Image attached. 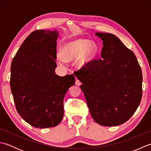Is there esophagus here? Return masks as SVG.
<instances>
[{
	"mask_svg": "<svg viewBox=\"0 0 151 151\" xmlns=\"http://www.w3.org/2000/svg\"><path fill=\"white\" fill-rule=\"evenodd\" d=\"M75 84L76 85V86H81V81H79L78 79H77V78H76V82H75Z\"/></svg>",
	"mask_w": 151,
	"mask_h": 151,
	"instance_id": "esophagus-1",
	"label": "esophagus"
}]
</instances>
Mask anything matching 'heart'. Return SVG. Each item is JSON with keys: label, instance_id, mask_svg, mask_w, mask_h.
<instances>
[{"label": "heart", "instance_id": "heart-1", "mask_svg": "<svg viewBox=\"0 0 151 151\" xmlns=\"http://www.w3.org/2000/svg\"><path fill=\"white\" fill-rule=\"evenodd\" d=\"M62 53L56 54L58 61L62 64L66 60L73 61L78 58L81 67L88 65L94 60L98 52V46L94 41L85 39H75L67 41L62 46Z\"/></svg>", "mask_w": 151, "mask_h": 151}]
</instances>
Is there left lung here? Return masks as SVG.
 <instances>
[{
  "instance_id": "left-lung-1",
  "label": "left lung",
  "mask_w": 151,
  "mask_h": 151,
  "mask_svg": "<svg viewBox=\"0 0 151 151\" xmlns=\"http://www.w3.org/2000/svg\"><path fill=\"white\" fill-rule=\"evenodd\" d=\"M102 40V58L75 73L82 84L93 120L105 127L123 124L132 116L142 97V73L135 54L110 33L95 34Z\"/></svg>"
}]
</instances>
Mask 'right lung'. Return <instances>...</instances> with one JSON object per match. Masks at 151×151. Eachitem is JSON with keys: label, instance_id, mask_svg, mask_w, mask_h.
Returning <instances> with one entry per match:
<instances>
[{"label": "right lung", "instance_id": "right-lung-1", "mask_svg": "<svg viewBox=\"0 0 151 151\" xmlns=\"http://www.w3.org/2000/svg\"><path fill=\"white\" fill-rule=\"evenodd\" d=\"M58 36L56 30L33 32L11 64L10 88L16 110L28 124L40 129L60 123L64 97L75 83L73 75L55 73Z\"/></svg>", "mask_w": 151, "mask_h": 151}]
</instances>
